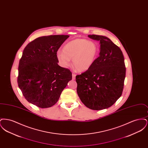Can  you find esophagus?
Returning a JSON list of instances; mask_svg holds the SVG:
<instances>
[{"instance_id": "34e87169", "label": "esophagus", "mask_w": 148, "mask_h": 148, "mask_svg": "<svg viewBox=\"0 0 148 148\" xmlns=\"http://www.w3.org/2000/svg\"><path fill=\"white\" fill-rule=\"evenodd\" d=\"M75 76H76V75L74 73H73V74H72V78H73V80H74L75 79Z\"/></svg>"}]
</instances>
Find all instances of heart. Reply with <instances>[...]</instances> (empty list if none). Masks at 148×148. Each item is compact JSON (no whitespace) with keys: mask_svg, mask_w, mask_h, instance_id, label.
<instances>
[{"mask_svg":"<svg viewBox=\"0 0 148 148\" xmlns=\"http://www.w3.org/2000/svg\"><path fill=\"white\" fill-rule=\"evenodd\" d=\"M98 53L97 45L85 39H77L64 46L63 51L59 50L56 58L60 64L67 68L73 59V65L78 71L89 69L94 63Z\"/></svg>","mask_w":148,"mask_h":148,"instance_id":"heart-1","label":"heart"}]
</instances>
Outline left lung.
I'll return each instance as SVG.
<instances>
[{
  "mask_svg": "<svg viewBox=\"0 0 148 148\" xmlns=\"http://www.w3.org/2000/svg\"><path fill=\"white\" fill-rule=\"evenodd\" d=\"M88 36L100 42V56L89 69L76 76L77 91L87 108L99 110L113 106L122 95L126 68L121 50L110 39Z\"/></svg>",
  "mask_w": 148,
  "mask_h": 148,
  "instance_id": "1",
  "label": "left lung"
}]
</instances>
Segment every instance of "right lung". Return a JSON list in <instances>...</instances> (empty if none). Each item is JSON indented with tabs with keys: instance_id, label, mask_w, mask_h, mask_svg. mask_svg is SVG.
Masks as SVG:
<instances>
[{
	"instance_id": "1",
	"label": "right lung",
	"mask_w": 148,
	"mask_h": 148,
	"mask_svg": "<svg viewBox=\"0 0 148 148\" xmlns=\"http://www.w3.org/2000/svg\"><path fill=\"white\" fill-rule=\"evenodd\" d=\"M69 37H39L24 48L19 60L17 82L29 103L41 108L54 106L71 80V71L60 66L56 58L58 50Z\"/></svg>"
}]
</instances>
